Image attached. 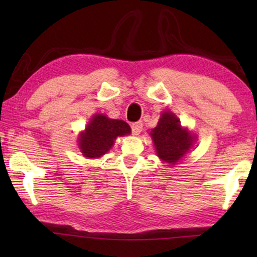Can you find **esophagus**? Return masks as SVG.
<instances>
[{"mask_svg":"<svg viewBox=\"0 0 257 257\" xmlns=\"http://www.w3.org/2000/svg\"><path fill=\"white\" fill-rule=\"evenodd\" d=\"M143 129V122L142 121H138V122H135L132 124V132L134 135H139Z\"/></svg>","mask_w":257,"mask_h":257,"instance_id":"34e87169","label":"esophagus"}]
</instances>
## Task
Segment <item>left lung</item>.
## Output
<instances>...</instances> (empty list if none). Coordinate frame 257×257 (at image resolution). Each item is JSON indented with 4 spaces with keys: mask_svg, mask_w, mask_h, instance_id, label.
I'll list each match as a JSON object with an SVG mask.
<instances>
[{
    "mask_svg": "<svg viewBox=\"0 0 257 257\" xmlns=\"http://www.w3.org/2000/svg\"><path fill=\"white\" fill-rule=\"evenodd\" d=\"M151 136L159 158L171 164H176L193 146L191 135L181 128L179 119L169 111L163 113Z\"/></svg>",
    "mask_w": 257,
    "mask_h": 257,
    "instance_id": "obj_1",
    "label": "left lung"
}]
</instances>
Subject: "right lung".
Masks as SVG:
<instances>
[{
	"mask_svg": "<svg viewBox=\"0 0 257 257\" xmlns=\"http://www.w3.org/2000/svg\"><path fill=\"white\" fill-rule=\"evenodd\" d=\"M130 130L129 124L122 120L108 119L103 114L94 115L85 133L80 134L81 153L86 158H99L111 149L116 137L130 134Z\"/></svg>",
	"mask_w": 257,
	"mask_h": 257,
	"instance_id": "obj_1",
	"label": "right lung"
}]
</instances>
